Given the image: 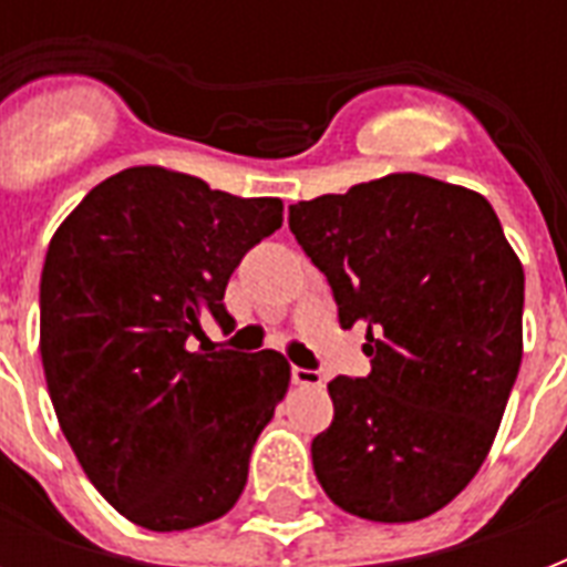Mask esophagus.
Here are the masks:
<instances>
[{
    "mask_svg": "<svg viewBox=\"0 0 567 567\" xmlns=\"http://www.w3.org/2000/svg\"><path fill=\"white\" fill-rule=\"evenodd\" d=\"M291 379H293V385H309V388L323 385V377H320L318 371H306V368H291Z\"/></svg>",
    "mask_w": 567,
    "mask_h": 567,
    "instance_id": "1",
    "label": "esophagus"
}]
</instances>
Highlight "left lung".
I'll use <instances>...</instances> for the list:
<instances>
[{"mask_svg": "<svg viewBox=\"0 0 567 567\" xmlns=\"http://www.w3.org/2000/svg\"><path fill=\"white\" fill-rule=\"evenodd\" d=\"M332 285L341 327L364 329L368 379L336 377V417L311 441L329 501L409 524L483 467L524 355V267L483 194L388 173L288 208Z\"/></svg>", "mask_w": 567, "mask_h": 567, "instance_id": "1", "label": "left lung"}]
</instances>
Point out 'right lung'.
I'll return each mask as SVG.
<instances>
[{
    "instance_id": "obj_1",
    "label": "right lung",
    "mask_w": 567,
    "mask_h": 567,
    "mask_svg": "<svg viewBox=\"0 0 567 567\" xmlns=\"http://www.w3.org/2000/svg\"><path fill=\"white\" fill-rule=\"evenodd\" d=\"M282 226V199L146 164L100 182L49 240L40 359L61 432L96 492L153 533L238 503L249 453L291 382L276 350L199 353L231 327V270Z\"/></svg>"
}]
</instances>
